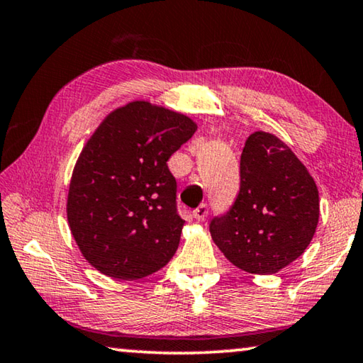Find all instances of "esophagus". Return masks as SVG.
<instances>
[{"instance_id":"1","label":"esophagus","mask_w":363,"mask_h":363,"mask_svg":"<svg viewBox=\"0 0 363 363\" xmlns=\"http://www.w3.org/2000/svg\"><path fill=\"white\" fill-rule=\"evenodd\" d=\"M206 216H208V206H206V204H201L199 208L193 211V217L198 222H203L206 219Z\"/></svg>"}]
</instances>
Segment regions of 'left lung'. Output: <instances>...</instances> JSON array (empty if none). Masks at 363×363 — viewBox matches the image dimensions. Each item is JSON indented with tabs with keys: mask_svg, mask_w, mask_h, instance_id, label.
<instances>
[{
	"mask_svg": "<svg viewBox=\"0 0 363 363\" xmlns=\"http://www.w3.org/2000/svg\"><path fill=\"white\" fill-rule=\"evenodd\" d=\"M320 219L318 188L291 147L256 131L240 157V191L209 232L225 258L252 274H274L298 258Z\"/></svg>",
	"mask_w": 363,
	"mask_h": 363,
	"instance_id": "1",
	"label": "left lung"
}]
</instances>
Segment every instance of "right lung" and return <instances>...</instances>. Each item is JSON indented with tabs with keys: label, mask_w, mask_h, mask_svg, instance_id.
Here are the masks:
<instances>
[{
	"label": "right lung",
	"mask_w": 363,
	"mask_h": 363,
	"mask_svg": "<svg viewBox=\"0 0 363 363\" xmlns=\"http://www.w3.org/2000/svg\"><path fill=\"white\" fill-rule=\"evenodd\" d=\"M186 115L135 100L105 116L72 170L68 224L84 258L135 281L175 255L185 220L167 160L196 131Z\"/></svg>",
	"instance_id": "obj_1"
}]
</instances>
